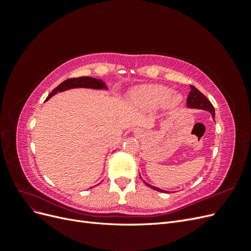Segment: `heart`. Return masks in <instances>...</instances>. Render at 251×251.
<instances>
[{
	"mask_svg": "<svg viewBox=\"0 0 251 251\" xmlns=\"http://www.w3.org/2000/svg\"><path fill=\"white\" fill-rule=\"evenodd\" d=\"M170 89L161 85H142L134 88L132 91V97L134 100H137L147 103L151 107H157L165 100L170 94ZM182 100L181 95L174 94L170 98L171 107H177Z\"/></svg>",
	"mask_w": 251,
	"mask_h": 251,
	"instance_id": "obj_1",
	"label": "heart"
}]
</instances>
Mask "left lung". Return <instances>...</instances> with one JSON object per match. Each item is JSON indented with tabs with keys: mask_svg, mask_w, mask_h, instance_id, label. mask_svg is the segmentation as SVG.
<instances>
[{
	"mask_svg": "<svg viewBox=\"0 0 251 251\" xmlns=\"http://www.w3.org/2000/svg\"><path fill=\"white\" fill-rule=\"evenodd\" d=\"M186 107L189 108V109H198V110H204V111H207L211 114V117L215 118V109H214V105L211 104V102L207 100L206 97H205L200 91L195 88L194 86H191V92H189V95L187 97V100H186ZM215 120V119H214ZM140 179L141 176H140ZM143 181L144 184H147L149 187L155 189V191L157 192H160V193H169L168 191H164V189H161L159 187H156V186H153L149 184L148 182Z\"/></svg>",
	"mask_w": 251,
	"mask_h": 251,
	"instance_id": "obj_1",
	"label": "left lung"
}]
</instances>
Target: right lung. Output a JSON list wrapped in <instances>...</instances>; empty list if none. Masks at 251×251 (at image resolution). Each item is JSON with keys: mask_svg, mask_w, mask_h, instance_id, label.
Listing matches in <instances>:
<instances>
[{"mask_svg": "<svg viewBox=\"0 0 251 251\" xmlns=\"http://www.w3.org/2000/svg\"><path fill=\"white\" fill-rule=\"evenodd\" d=\"M77 88H85V89H93V90H104L108 91V87L105 86V82L102 79H98L95 77H90V76H85V77H77V78H70L63 81L59 85L52 91V92L48 95L46 98L47 101L50 98L55 95L59 92H64V91L67 90H71V89H77Z\"/></svg>", "mask_w": 251, "mask_h": 251, "instance_id": "add662e5", "label": "right lung"}]
</instances>
